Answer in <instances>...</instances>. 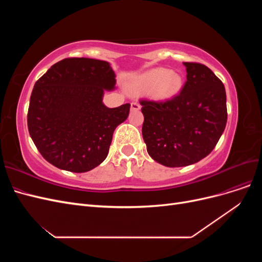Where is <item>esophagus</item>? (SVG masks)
Masks as SVG:
<instances>
[{"label": "esophagus", "mask_w": 262, "mask_h": 262, "mask_svg": "<svg viewBox=\"0 0 262 262\" xmlns=\"http://www.w3.org/2000/svg\"><path fill=\"white\" fill-rule=\"evenodd\" d=\"M141 109V106L138 101H132L131 102V110H133V112H138V110Z\"/></svg>", "instance_id": "34e87169"}]
</instances>
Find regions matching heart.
<instances>
[{
  "label": "heart",
  "instance_id": "1",
  "mask_svg": "<svg viewBox=\"0 0 262 262\" xmlns=\"http://www.w3.org/2000/svg\"><path fill=\"white\" fill-rule=\"evenodd\" d=\"M138 90L141 92H148L154 89V96L158 99L170 98L181 90V77L166 69H155L148 71L139 77L137 82Z\"/></svg>",
  "mask_w": 262,
  "mask_h": 262
}]
</instances>
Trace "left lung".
<instances>
[{
	"label": "left lung",
	"instance_id": "1",
	"mask_svg": "<svg viewBox=\"0 0 262 262\" xmlns=\"http://www.w3.org/2000/svg\"><path fill=\"white\" fill-rule=\"evenodd\" d=\"M187 81L170 99H141L142 134L149 156L167 167H182L208 156L227 121L224 84L201 63L184 62Z\"/></svg>",
	"mask_w": 262,
	"mask_h": 262
}]
</instances>
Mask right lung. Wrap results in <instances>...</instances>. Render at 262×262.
Wrapping results in <instances>:
<instances>
[{
	"mask_svg": "<svg viewBox=\"0 0 262 262\" xmlns=\"http://www.w3.org/2000/svg\"><path fill=\"white\" fill-rule=\"evenodd\" d=\"M115 85L109 63L89 58L63 59L39 78L31 92L27 124L47 162L85 172L105 161L115 129L130 112V104H102L104 91Z\"/></svg>",
	"mask_w": 262,
	"mask_h": 262,
	"instance_id": "add662e5",
	"label": "right lung"
}]
</instances>
